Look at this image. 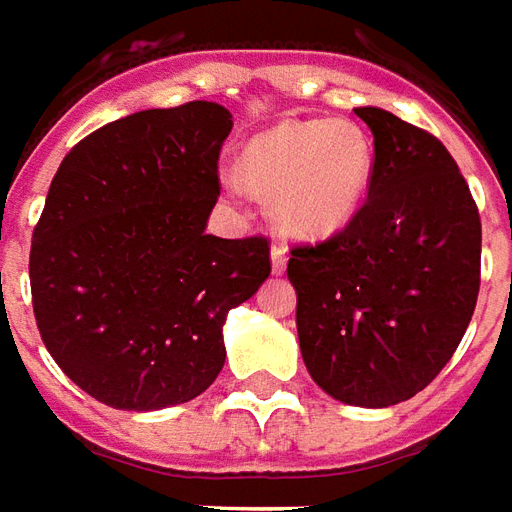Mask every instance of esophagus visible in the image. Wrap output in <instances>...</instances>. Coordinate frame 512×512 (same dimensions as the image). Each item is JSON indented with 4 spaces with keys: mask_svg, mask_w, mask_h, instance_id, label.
<instances>
[{
    "mask_svg": "<svg viewBox=\"0 0 512 512\" xmlns=\"http://www.w3.org/2000/svg\"><path fill=\"white\" fill-rule=\"evenodd\" d=\"M270 259H272V272H275V275H281V272L286 270V261H289L286 248H283V245H272Z\"/></svg>",
    "mask_w": 512,
    "mask_h": 512,
    "instance_id": "esophagus-1",
    "label": "esophagus"
}]
</instances>
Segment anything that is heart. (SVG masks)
<instances>
[{"instance_id": "1", "label": "heart", "mask_w": 512, "mask_h": 512, "mask_svg": "<svg viewBox=\"0 0 512 512\" xmlns=\"http://www.w3.org/2000/svg\"><path fill=\"white\" fill-rule=\"evenodd\" d=\"M237 171L253 193L272 196V215L286 234L319 240L357 215L374 174V149L349 119L283 122L245 144ZM229 185L240 188L237 179Z\"/></svg>"}]
</instances>
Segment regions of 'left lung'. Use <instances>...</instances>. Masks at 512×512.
Wrapping results in <instances>:
<instances>
[{
	"mask_svg": "<svg viewBox=\"0 0 512 512\" xmlns=\"http://www.w3.org/2000/svg\"><path fill=\"white\" fill-rule=\"evenodd\" d=\"M368 199L346 229L297 245L286 275L308 374L335 401L401 404L434 382L480 289V215L445 144L376 106Z\"/></svg>",
	"mask_w": 512,
	"mask_h": 512,
	"instance_id": "1",
	"label": "left lung"
}]
</instances>
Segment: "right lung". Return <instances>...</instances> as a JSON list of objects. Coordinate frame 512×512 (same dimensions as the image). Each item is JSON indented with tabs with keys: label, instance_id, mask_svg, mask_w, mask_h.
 <instances>
[{
	"label": "right lung",
	"instance_id": "1",
	"mask_svg": "<svg viewBox=\"0 0 512 512\" xmlns=\"http://www.w3.org/2000/svg\"><path fill=\"white\" fill-rule=\"evenodd\" d=\"M229 108L193 100L108 122L51 179L29 253L40 338L100 404H185L226 363L223 324L270 275L264 237L220 240Z\"/></svg>",
	"mask_w": 512,
	"mask_h": 512
}]
</instances>
